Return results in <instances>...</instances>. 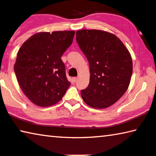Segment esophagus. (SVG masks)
<instances>
[{
	"instance_id": "obj_1",
	"label": "esophagus",
	"mask_w": 156,
	"mask_h": 156,
	"mask_svg": "<svg viewBox=\"0 0 156 156\" xmlns=\"http://www.w3.org/2000/svg\"><path fill=\"white\" fill-rule=\"evenodd\" d=\"M77 80H78V78L77 77H74L73 79V81L74 83H76V81H77Z\"/></svg>"
}]
</instances>
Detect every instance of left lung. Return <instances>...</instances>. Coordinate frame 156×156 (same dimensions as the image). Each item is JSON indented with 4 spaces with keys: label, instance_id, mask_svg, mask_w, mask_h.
Segmentation results:
<instances>
[{
    "label": "left lung",
    "instance_id": "obj_1",
    "mask_svg": "<svg viewBox=\"0 0 156 156\" xmlns=\"http://www.w3.org/2000/svg\"><path fill=\"white\" fill-rule=\"evenodd\" d=\"M76 40L90 68L89 84L81 90L83 101L94 108L110 107L130 84L133 61L128 50L116 35L103 30H78Z\"/></svg>",
    "mask_w": 156,
    "mask_h": 156
}]
</instances>
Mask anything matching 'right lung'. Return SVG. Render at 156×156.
<instances>
[{
    "instance_id": "right-lung-1",
    "label": "right lung",
    "mask_w": 156,
    "mask_h": 156,
    "mask_svg": "<svg viewBox=\"0 0 156 156\" xmlns=\"http://www.w3.org/2000/svg\"><path fill=\"white\" fill-rule=\"evenodd\" d=\"M75 31L38 33L19 50L14 70L31 102L49 107L60 101L70 86L61 58L73 43Z\"/></svg>"
}]
</instances>
